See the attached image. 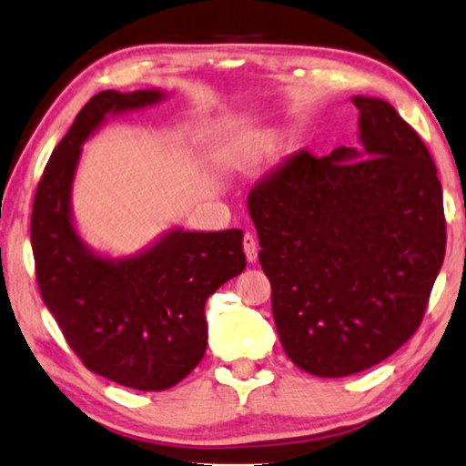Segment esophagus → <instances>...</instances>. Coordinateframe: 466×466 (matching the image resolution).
Wrapping results in <instances>:
<instances>
[{"label": "esophagus", "mask_w": 466, "mask_h": 466, "mask_svg": "<svg viewBox=\"0 0 466 466\" xmlns=\"http://www.w3.org/2000/svg\"><path fill=\"white\" fill-rule=\"evenodd\" d=\"M242 247H245V255H247V261L248 263H255L257 261V240L253 234H245V238H242Z\"/></svg>", "instance_id": "34e87169"}]
</instances>
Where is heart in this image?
<instances>
[{
    "mask_svg": "<svg viewBox=\"0 0 466 466\" xmlns=\"http://www.w3.org/2000/svg\"><path fill=\"white\" fill-rule=\"evenodd\" d=\"M271 140L273 132L269 130L250 132V135L238 138L232 145V159L238 161V164H248V161H253L257 157V155L263 153V149H268Z\"/></svg>",
    "mask_w": 466,
    "mask_h": 466,
    "instance_id": "1",
    "label": "heart"
}]
</instances>
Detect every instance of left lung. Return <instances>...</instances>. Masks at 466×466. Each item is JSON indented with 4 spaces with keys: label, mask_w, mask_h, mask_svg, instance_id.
Returning <instances> with one entry per match:
<instances>
[{
    "label": "left lung",
    "mask_w": 466,
    "mask_h": 466,
    "mask_svg": "<svg viewBox=\"0 0 466 466\" xmlns=\"http://www.w3.org/2000/svg\"><path fill=\"white\" fill-rule=\"evenodd\" d=\"M360 149L300 151L247 207L284 352L317 378L381 363L415 334L446 255L438 169L388 101L357 95Z\"/></svg>",
    "instance_id": "left-lung-1"
}]
</instances>
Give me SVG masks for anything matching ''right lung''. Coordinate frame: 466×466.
<instances>
[{"label":"right lung","instance_id":"add662e5","mask_svg":"<svg viewBox=\"0 0 466 466\" xmlns=\"http://www.w3.org/2000/svg\"><path fill=\"white\" fill-rule=\"evenodd\" d=\"M159 88L101 91L80 109L36 187L31 245L43 302L88 371L140 392H161L201 363L205 302L245 271L242 230L169 228L138 253L107 257L78 234L72 184L83 143L109 116L155 106Z\"/></svg>","mask_w":466,"mask_h":466}]
</instances>
